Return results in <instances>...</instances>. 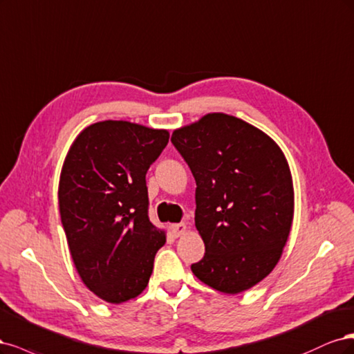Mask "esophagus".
I'll list each match as a JSON object with an SVG mask.
<instances>
[{
	"label": "esophagus",
	"mask_w": 354,
	"mask_h": 354,
	"mask_svg": "<svg viewBox=\"0 0 354 354\" xmlns=\"http://www.w3.org/2000/svg\"><path fill=\"white\" fill-rule=\"evenodd\" d=\"M170 230H172L174 236H180L182 234L187 231V225L185 223H175V225L170 226Z\"/></svg>",
	"instance_id": "esophagus-1"
}]
</instances>
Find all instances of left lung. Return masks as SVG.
I'll return each mask as SVG.
<instances>
[{
  "label": "left lung",
  "instance_id": "1",
  "mask_svg": "<svg viewBox=\"0 0 354 354\" xmlns=\"http://www.w3.org/2000/svg\"><path fill=\"white\" fill-rule=\"evenodd\" d=\"M196 179V226L206 253L191 265L201 282L238 294L281 259L292 216L291 172L278 144L241 119L209 113L172 133Z\"/></svg>",
  "mask_w": 354,
  "mask_h": 354
}]
</instances>
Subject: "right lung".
Segmentation results:
<instances>
[{
	"mask_svg": "<svg viewBox=\"0 0 354 354\" xmlns=\"http://www.w3.org/2000/svg\"><path fill=\"white\" fill-rule=\"evenodd\" d=\"M169 132L124 120L85 128L63 163L59 207L79 277L97 297L119 304L140 295L165 231L148 219L147 170Z\"/></svg>",
	"mask_w": 354,
	"mask_h": 354,
	"instance_id": "right-lung-1",
	"label": "right lung"
}]
</instances>
